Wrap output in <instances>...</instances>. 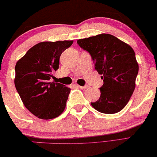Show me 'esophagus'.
I'll return each mask as SVG.
<instances>
[{"label": "esophagus", "mask_w": 157, "mask_h": 157, "mask_svg": "<svg viewBox=\"0 0 157 157\" xmlns=\"http://www.w3.org/2000/svg\"><path fill=\"white\" fill-rule=\"evenodd\" d=\"M78 87L79 89H81V90H86V89H87L88 86H79V85H78Z\"/></svg>", "instance_id": "34e87169"}]
</instances>
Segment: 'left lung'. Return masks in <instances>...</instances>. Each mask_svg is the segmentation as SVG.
Returning <instances> with one entry per match:
<instances>
[{
	"instance_id": "8db88e82",
	"label": "left lung",
	"mask_w": 157,
	"mask_h": 157,
	"mask_svg": "<svg viewBox=\"0 0 157 157\" xmlns=\"http://www.w3.org/2000/svg\"><path fill=\"white\" fill-rule=\"evenodd\" d=\"M78 45L90 53L94 68L104 81L101 95L91 105L103 113L121 111L135 88L139 66L129 44L109 34L78 39Z\"/></svg>"
}]
</instances>
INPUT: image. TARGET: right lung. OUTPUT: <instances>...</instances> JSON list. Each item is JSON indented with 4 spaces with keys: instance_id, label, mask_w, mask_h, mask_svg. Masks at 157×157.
I'll return each instance as SVG.
<instances>
[{
    "instance_id": "add662e5",
    "label": "right lung",
    "mask_w": 157,
    "mask_h": 157,
    "mask_svg": "<svg viewBox=\"0 0 157 157\" xmlns=\"http://www.w3.org/2000/svg\"><path fill=\"white\" fill-rule=\"evenodd\" d=\"M73 41H43L29 49L15 65V85L25 106L37 118L48 120L65 109L71 88L50 82L60 56Z\"/></svg>"
}]
</instances>
